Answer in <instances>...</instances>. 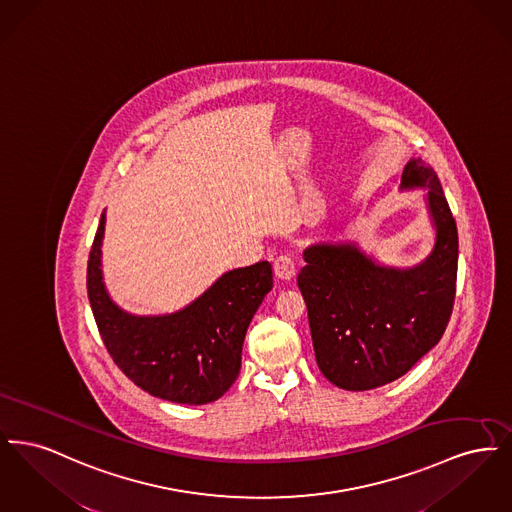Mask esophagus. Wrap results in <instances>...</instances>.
Here are the masks:
<instances>
[{"label":"esophagus","instance_id":"1","mask_svg":"<svg viewBox=\"0 0 512 512\" xmlns=\"http://www.w3.org/2000/svg\"><path fill=\"white\" fill-rule=\"evenodd\" d=\"M274 276L282 282H290L295 276V265H293L292 257L288 255H280L274 261Z\"/></svg>","mask_w":512,"mask_h":512}]
</instances>
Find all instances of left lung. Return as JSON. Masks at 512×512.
<instances>
[{
  "mask_svg": "<svg viewBox=\"0 0 512 512\" xmlns=\"http://www.w3.org/2000/svg\"><path fill=\"white\" fill-rule=\"evenodd\" d=\"M401 190H426L434 247L414 267L382 265L355 242L303 251L297 286L307 303L320 372L341 390L386 386L443 336L455 301L459 236L438 174L409 159Z\"/></svg>",
  "mask_w": 512,
  "mask_h": 512,
  "instance_id": "1",
  "label": "left lung"
}]
</instances>
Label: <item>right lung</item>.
<instances>
[{"label":"right lung","mask_w":512,"mask_h":512,"mask_svg":"<svg viewBox=\"0 0 512 512\" xmlns=\"http://www.w3.org/2000/svg\"><path fill=\"white\" fill-rule=\"evenodd\" d=\"M105 211L88 259V299L101 340L122 372L153 397L205 405L236 382L245 332L272 290L268 261L224 272L190 305L171 315L138 317L122 311L103 282Z\"/></svg>","instance_id":"right-lung-1"}]
</instances>
